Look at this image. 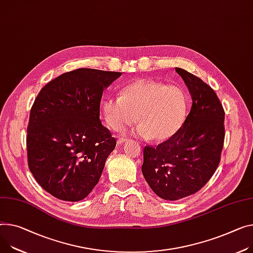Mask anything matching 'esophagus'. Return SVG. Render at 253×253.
<instances>
[{"mask_svg":"<svg viewBox=\"0 0 253 253\" xmlns=\"http://www.w3.org/2000/svg\"><path fill=\"white\" fill-rule=\"evenodd\" d=\"M126 141H127L126 139H125V138H121V139L118 141V144H119V145H123V144H124L125 142H126Z\"/></svg>","mask_w":253,"mask_h":253,"instance_id":"obj_1","label":"esophagus"}]
</instances>
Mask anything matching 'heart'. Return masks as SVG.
I'll return each mask as SVG.
<instances>
[{"instance_id": "heart-1", "label": "heart", "mask_w": 253, "mask_h": 253, "mask_svg": "<svg viewBox=\"0 0 253 253\" xmlns=\"http://www.w3.org/2000/svg\"><path fill=\"white\" fill-rule=\"evenodd\" d=\"M187 95L173 84L140 79L124 87L121 97H110L102 103L105 123L121 130L138 121V132L154 142H164L182 126L187 114Z\"/></svg>"}]
</instances>
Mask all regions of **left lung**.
Instances as JSON below:
<instances>
[{"instance_id": "1", "label": "left lung", "mask_w": 253, "mask_h": 253, "mask_svg": "<svg viewBox=\"0 0 253 253\" xmlns=\"http://www.w3.org/2000/svg\"><path fill=\"white\" fill-rule=\"evenodd\" d=\"M175 71L190 93V111L170 139L145 147L142 166L152 190L166 201L188 197L210 180L220 163L225 137V112L215 91L187 71Z\"/></svg>"}]
</instances>
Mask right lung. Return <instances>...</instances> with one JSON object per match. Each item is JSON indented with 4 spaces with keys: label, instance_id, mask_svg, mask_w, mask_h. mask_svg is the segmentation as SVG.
I'll return each mask as SVG.
<instances>
[{
    "label": "right lung",
    "instance_id": "add662e5",
    "mask_svg": "<svg viewBox=\"0 0 253 253\" xmlns=\"http://www.w3.org/2000/svg\"><path fill=\"white\" fill-rule=\"evenodd\" d=\"M121 72L78 69L47 83L32 105L27 127L28 166L54 198L85 199L98 183L116 141L102 126L103 90Z\"/></svg>",
    "mask_w": 253,
    "mask_h": 253
}]
</instances>
